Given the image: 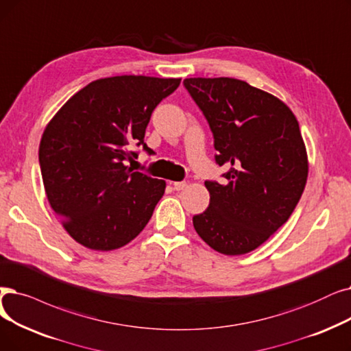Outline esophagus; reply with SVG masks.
Masks as SVG:
<instances>
[{"instance_id": "obj_1", "label": "esophagus", "mask_w": 351, "mask_h": 351, "mask_svg": "<svg viewBox=\"0 0 351 351\" xmlns=\"http://www.w3.org/2000/svg\"><path fill=\"white\" fill-rule=\"evenodd\" d=\"M172 185H173V189L179 192V191H184L186 188V182H173Z\"/></svg>"}]
</instances>
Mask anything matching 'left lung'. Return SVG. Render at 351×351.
<instances>
[{"mask_svg": "<svg viewBox=\"0 0 351 351\" xmlns=\"http://www.w3.org/2000/svg\"><path fill=\"white\" fill-rule=\"evenodd\" d=\"M184 84L213 133L217 163L231 167L225 184L205 182L209 206L193 217V228L221 254L251 252L288 221L306 188L298 121L282 100L247 82L193 77Z\"/></svg>", "mask_w": 351, "mask_h": 351, "instance_id": "left-lung-1", "label": "left lung"}]
</instances>
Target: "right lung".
Instances as JSON below:
<instances>
[{
    "mask_svg": "<svg viewBox=\"0 0 351 351\" xmlns=\"http://www.w3.org/2000/svg\"><path fill=\"white\" fill-rule=\"evenodd\" d=\"M180 79L114 75L88 83L45 126L38 160L45 195L64 230L83 247L112 251L138 237L166 182L133 172L156 106Z\"/></svg>",
    "mask_w": 351,
    "mask_h": 351,
    "instance_id": "right-lung-1",
    "label": "right lung"
}]
</instances>
